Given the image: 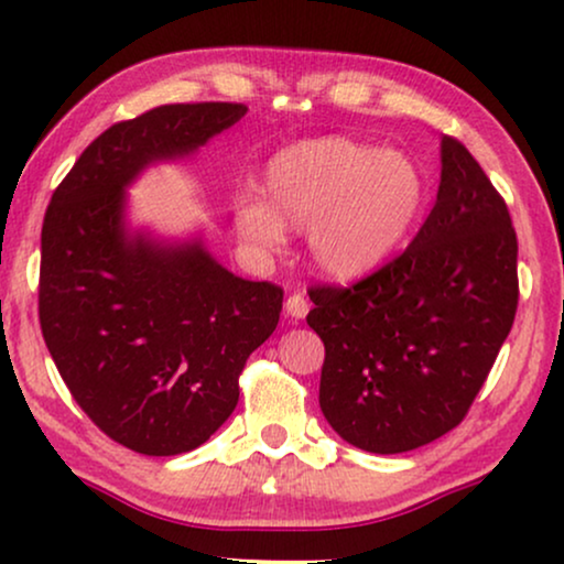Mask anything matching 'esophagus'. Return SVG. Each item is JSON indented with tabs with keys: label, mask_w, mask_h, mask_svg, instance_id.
<instances>
[{
	"label": "esophagus",
	"mask_w": 564,
	"mask_h": 564,
	"mask_svg": "<svg viewBox=\"0 0 564 564\" xmlns=\"http://www.w3.org/2000/svg\"><path fill=\"white\" fill-rule=\"evenodd\" d=\"M284 311H288V315H292V318H305L307 311H311V303H307L305 295H300V292H292V295L284 300Z\"/></svg>",
	"instance_id": "1"
}]
</instances>
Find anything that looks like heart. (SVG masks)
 <instances>
[{
	"instance_id": "1",
	"label": "heart",
	"mask_w": 564,
	"mask_h": 564,
	"mask_svg": "<svg viewBox=\"0 0 564 564\" xmlns=\"http://www.w3.org/2000/svg\"><path fill=\"white\" fill-rule=\"evenodd\" d=\"M267 203L238 195L236 234L253 253L282 249L284 226L307 230L311 253L336 280L380 269L426 205V176L403 151L344 135L311 138L276 151L261 176Z\"/></svg>"
}]
</instances>
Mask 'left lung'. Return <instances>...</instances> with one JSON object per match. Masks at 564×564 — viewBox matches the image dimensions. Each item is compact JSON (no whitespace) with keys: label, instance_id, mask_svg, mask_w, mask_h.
Returning a JSON list of instances; mask_svg holds the SVG:
<instances>
[{"label":"left lung","instance_id":"8db88e82","mask_svg":"<svg viewBox=\"0 0 564 564\" xmlns=\"http://www.w3.org/2000/svg\"><path fill=\"white\" fill-rule=\"evenodd\" d=\"M519 241L506 199L457 138L411 246L365 280L311 288L321 411L372 454L419 449L459 426L519 305Z\"/></svg>","mask_w":564,"mask_h":564}]
</instances>
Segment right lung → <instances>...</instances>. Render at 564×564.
I'll return each instance as SVG.
<instances>
[{"instance_id": "right-lung-1", "label": "right lung", "mask_w": 564, "mask_h": 564, "mask_svg": "<svg viewBox=\"0 0 564 564\" xmlns=\"http://www.w3.org/2000/svg\"><path fill=\"white\" fill-rule=\"evenodd\" d=\"M243 115L238 102H192L115 122L76 159L43 218L45 346L91 423L149 457L197 449L226 423L238 375L276 328L284 292L228 272L203 241L128 234L126 187Z\"/></svg>"}]
</instances>
